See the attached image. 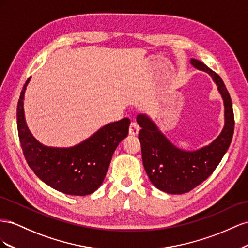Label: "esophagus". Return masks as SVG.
<instances>
[{
  "label": "esophagus",
  "mask_w": 248,
  "mask_h": 248,
  "mask_svg": "<svg viewBox=\"0 0 248 248\" xmlns=\"http://www.w3.org/2000/svg\"><path fill=\"white\" fill-rule=\"evenodd\" d=\"M139 125L136 123H132L130 124V128H129V134L131 136H137L138 133H139Z\"/></svg>",
  "instance_id": "34e87169"
}]
</instances>
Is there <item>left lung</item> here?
<instances>
[{
    "label": "left lung",
    "instance_id": "1",
    "mask_svg": "<svg viewBox=\"0 0 248 248\" xmlns=\"http://www.w3.org/2000/svg\"><path fill=\"white\" fill-rule=\"evenodd\" d=\"M195 68L211 76L224 105V125L218 137L206 146L185 151L175 146L146 114H139V140L145 171L155 187L169 194L189 192L213 173L229 150L234 134V112L221 78L200 60L191 59Z\"/></svg>",
    "mask_w": 248,
    "mask_h": 248
}]
</instances>
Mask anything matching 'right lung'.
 I'll return each mask as SVG.
<instances>
[{
  "label": "right lung",
  "instance_id": "1",
  "mask_svg": "<svg viewBox=\"0 0 248 248\" xmlns=\"http://www.w3.org/2000/svg\"><path fill=\"white\" fill-rule=\"evenodd\" d=\"M25 83L17 103V131L25 158L30 168L46 185L68 195L84 196L100 187L108 171L113 153L128 136L130 119L106 124L81 143L53 147L40 143L28 128L24 98Z\"/></svg>",
  "mask_w": 248,
  "mask_h": 248
}]
</instances>
